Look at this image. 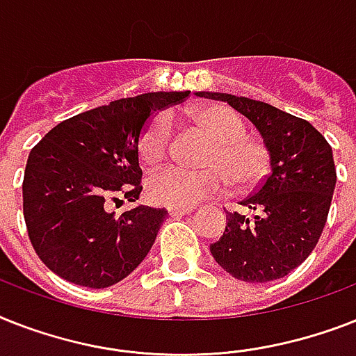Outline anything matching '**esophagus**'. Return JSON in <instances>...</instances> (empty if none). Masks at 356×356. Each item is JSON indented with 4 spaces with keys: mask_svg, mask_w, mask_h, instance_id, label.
Segmentation results:
<instances>
[{
    "mask_svg": "<svg viewBox=\"0 0 356 356\" xmlns=\"http://www.w3.org/2000/svg\"><path fill=\"white\" fill-rule=\"evenodd\" d=\"M193 208H177V207H168V213L172 218H181V216H188L192 213Z\"/></svg>",
    "mask_w": 356,
    "mask_h": 356,
    "instance_id": "1",
    "label": "esophagus"
}]
</instances>
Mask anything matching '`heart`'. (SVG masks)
<instances>
[{"instance_id":"heart-1","label":"heart","mask_w":356,"mask_h":356,"mask_svg":"<svg viewBox=\"0 0 356 356\" xmlns=\"http://www.w3.org/2000/svg\"><path fill=\"white\" fill-rule=\"evenodd\" d=\"M192 120L212 140V148H208L201 163L208 170L166 168L153 173L146 183L149 201L190 208L223 193L227 181L234 190H248L261 181L267 172L268 153L263 144L247 137V126L238 113L212 104L193 109ZM172 131L168 113H157L146 124L138 140V155L146 166L153 168L163 163L168 155Z\"/></svg>"}]
</instances>
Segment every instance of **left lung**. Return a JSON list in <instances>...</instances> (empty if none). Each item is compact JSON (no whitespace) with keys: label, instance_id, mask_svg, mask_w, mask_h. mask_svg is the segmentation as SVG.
<instances>
[{"label":"left lung","instance_id":"1","mask_svg":"<svg viewBox=\"0 0 356 356\" xmlns=\"http://www.w3.org/2000/svg\"><path fill=\"white\" fill-rule=\"evenodd\" d=\"M232 106L258 129L270 173L241 201L245 212H227L223 236L210 245L218 265L234 278L267 283L302 265L322 236L337 170L333 149L303 118L247 97L201 91Z\"/></svg>","mask_w":356,"mask_h":356}]
</instances>
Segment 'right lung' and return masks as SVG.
<instances>
[{"label": "right lung", "instance_id": "obj_1", "mask_svg": "<svg viewBox=\"0 0 356 356\" xmlns=\"http://www.w3.org/2000/svg\"><path fill=\"white\" fill-rule=\"evenodd\" d=\"M190 91L120 98L54 126L29 153L23 218L34 250L54 274L89 289L111 287L140 265L166 219L164 208L135 203L143 192L138 140L149 117Z\"/></svg>", "mask_w": 356, "mask_h": 356}]
</instances>
